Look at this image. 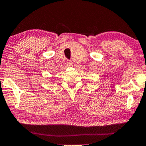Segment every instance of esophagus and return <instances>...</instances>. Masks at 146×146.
Wrapping results in <instances>:
<instances>
[{"label":"esophagus","instance_id":"1","mask_svg":"<svg viewBox=\"0 0 146 146\" xmlns=\"http://www.w3.org/2000/svg\"><path fill=\"white\" fill-rule=\"evenodd\" d=\"M67 64H68V65H70V66H71L72 65V62H70V61H68V62H67Z\"/></svg>","mask_w":146,"mask_h":146}]
</instances>
